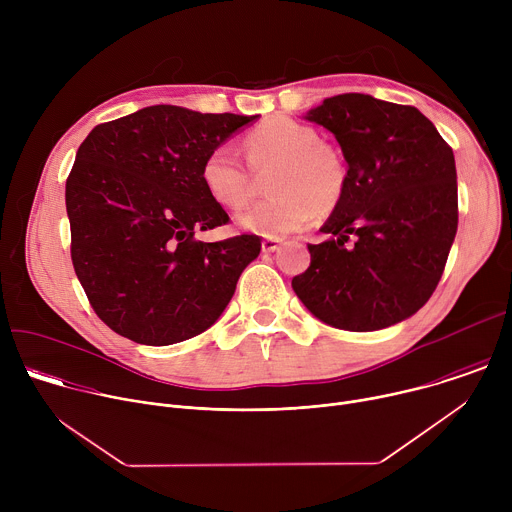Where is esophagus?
<instances>
[{
  "mask_svg": "<svg viewBox=\"0 0 512 512\" xmlns=\"http://www.w3.org/2000/svg\"><path fill=\"white\" fill-rule=\"evenodd\" d=\"M279 245H281V239H271V237H267V239L261 241L263 253H273V251L279 249Z\"/></svg>",
  "mask_w": 512,
  "mask_h": 512,
  "instance_id": "34e87169",
  "label": "esophagus"
}]
</instances>
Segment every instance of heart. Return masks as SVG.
Returning <instances> with one entry per match:
<instances>
[{
	"instance_id": "1",
	"label": "heart",
	"mask_w": 512,
	"mask_h": 512,
	"mask_svg": "<svg viewBox=\"0 0 512 512\" xmlns=\"http://www.w3.org/2000/svg\"><path fill=\"white\" fill-rule=\"evenodd\" d=\"M249 164L267 176L269 198L239 216L247 233L281 239L310 225L314 216L334 212L350 184L344 154L322 141L300 121L273 117L245 135ZM200 180L206 194L227 210H241L257 194V180L229 143H218L204 156Z\"/></svg>"
}]
</instances>
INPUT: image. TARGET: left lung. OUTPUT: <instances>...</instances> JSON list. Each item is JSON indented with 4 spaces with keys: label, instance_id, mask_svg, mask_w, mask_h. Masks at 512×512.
<instances>
[{
    "label": "left lung",
    "instance_id": "1",
    "mask_svg": "<svg viewBox=\"0 0 512 512\" xmlns=\"http://www.w3.org/2000/svg\"><path fill=\"white\" fill-rule=\"evenodd\" d=\"M308 119L336 135L350 184L322 227L332 239L308 245L312 263L291 287L334 328L393 326L442 279L458 231L454 152L415 107L371 95L330 97Z\"/></svg>",
    "mask_w": 512,
    "mask_h": 512
}]
</instances>
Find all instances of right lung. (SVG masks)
Returning <instances> with one entry per match:
<instances>
[{
  "instance_id": "add662e5",
  "label": "right lung",
  "mask_w": 512,
  "mask_h": 512,
  "mask_svg": "<svg viewBox=\"0 0 512 512\" xmlns=\"http://www.w3.org/2000/svg\"><path fill=\"white\" fill-rule=\"evenodd\" d=\"M253 117L145 107L97 125L66 178L70 259L95 314L150 346L188 340L231 302L261 237L202 243L231 218L204 190V156Z\"/></svg>"
}]
</instances>
